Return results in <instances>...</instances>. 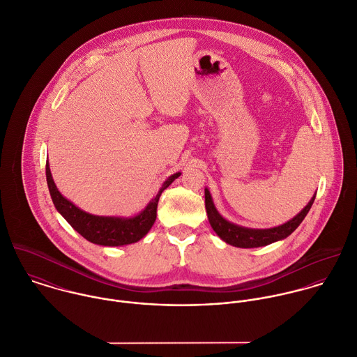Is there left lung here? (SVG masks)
Segmentation results:
<instances>
[{
    "label": "left lung",
    "mask_w": 357,
    "mask_h": 357,
    "mask_svg": "<svg viewBox=\"0 0 357 357\" xmlns=\"http://www.w3.org/2000/svg\"><path fill=\"white\" fill-rule=\"evenodd\" d=\"M204 197H206V211L208 215V221L214 232L228 245H232L235 248H243V249H250V248H260V246H267L270 243H274L277 241L288 238L305 220L309 210L313 206V202L316 196L312 197V200L307 203V206L291 221L275 227V228H268V229H252V228H245L235 225L229 221H227L215 208L213 203V197L208 192V189H204Z\"/></svg>",
    "instance_id": "8db88e82"
}]
</instances>
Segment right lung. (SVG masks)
<instances>
[{
  "label": "right lung",
  "instance_id": "add662e5",
  "mask_svg": "<svg viewBox=\"0 0 357 357\" xmlns=\"http://www.w3.org/2000/svg\"><path fill=\"white\" fill-rule=\"evenodd\" d=\"M181 175L176 172L171 175L160 188L158 193L150 200L147 207L135 217L122 218V217H101L89 214L72 202L65 199L56 189L54 179L51 176L48 161L45 162V176L48 190L52 199V203L56 211L69 222V225L79 232L84 239L91 243L101 246H123L140 241L150 228L153 227L157 218V204L161 193Z\"/></svg>",
  "mask_w": 357,
  "mask_h": 357
}]
</instances>
